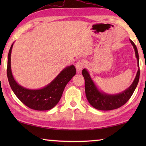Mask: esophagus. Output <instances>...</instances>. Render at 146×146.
<instances>
[{"instance_id": "34e87169", "label": "esophagus", "mask_w": 146, "mask_h": 146, "mask_svg": "<svg viewBox=\"0 0 146 146\" xmlns=\"http://www.w3.org/2000/svg\"><path fill=\"white\" fill-rule=\"evenodd\" d=\"M86 65V60L84 59H81L79 60L76 64V69L78 71H82V69L84 68Z\"/></svg>"}]
</instances>
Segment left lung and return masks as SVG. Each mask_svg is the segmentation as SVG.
I'll use <instances>...</instances> for the list:
<instances>
[{"label":"left lung","mask_w":146,"mask_h":146,"mask_svg":"<svg viewBox=\"0 0 146 146\" xmlns=\"http://www.w3.org/2000/svg\"><path fill=\"white\" fill-rule=\"evenodd\" d=\"M129 40L135 49V56L137 58L138 70L131 85L122 93L111 95V94L104 93L102 91H100L97 86L95 85V82H93L88 70L86 69H84L82 70V73L85 80L86 98L89 103L94 108L102 111H109L119 108L129 100L137 88L140 78L139 56H138L137 46L131 40Z\"/></svg>","instance_id":"8db88e82"}]
</instances>
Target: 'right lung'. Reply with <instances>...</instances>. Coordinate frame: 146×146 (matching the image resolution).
<instances>
[{
  "label": "right lung",
  "mask_w": 146,
  "mask_h": 146,
  "mask_svg": "<svg viewBox=\"0 0 146 146\" xmlns=\"http://www.w3.org/2000/svg\"><path fill=\"white\" fill-rule=\"evenodd\" d=\"M13 46V43L8 56L7 75L15 95L24 104L32 110L46 111L52 109L60 100L66 86L75 75V67L71 65L65 68L53 81L42 88L38 90L25 88L16 82L11 72V54Z\"/></svg>",
  "instance_id": "1"
}]
</instances>
